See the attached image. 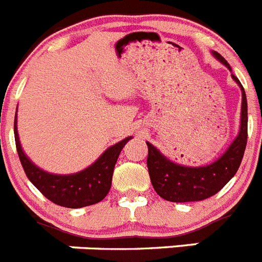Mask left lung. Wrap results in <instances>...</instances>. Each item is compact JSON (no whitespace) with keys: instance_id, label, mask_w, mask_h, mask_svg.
<instances>
[{"instance_id":"8db88e82","label":"left lung","mask_w":262,"mask_h":262,"mask_svg":"<svg viewBox=\"0 0 262 262\" xmlns=\"http://www.w3.org/2000/svg\"><path fill=\"white\" fill-rule=\"evenodd\" d=\"M212 55L231 71L232 79L241 90V117L237 136L227 150L213 162L204 166H186L177 163L163 156L154 145L146 142L149 147L147 169L150 181L157 194L165 200L175 203L198 202L211 198L219 192L232 179L240 167L248 138V104L245 91L232 68L220 54Z\"/></svg>"}]
</instances>
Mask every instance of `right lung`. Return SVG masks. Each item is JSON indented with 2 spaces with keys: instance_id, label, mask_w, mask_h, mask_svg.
<instances>
[{
  "instance_id": "obj_1",
  "label": "right lung",
  "mask_w": 262,
  "mask_h": 262,
  "mask_svg": "<svg viewBox=\"0 0 262 262\" xmlns=\"http://www.w3.org/2000/svg\"><path fill=\"white\" fill-rule=\"evenodd\" d=\"M14 137L19 161L27 178L47 199L67 208L92 206L104 199L112 186V175L122 147L130 137L109 146L99 158L81 171L74 174H52L45 171L31 161L21 146L17 129V112L14 121Z\"/></svg>"
}]
</instances>
